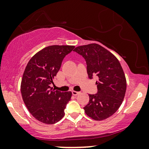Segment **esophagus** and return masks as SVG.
<instances>
[{
    "instance_id": "obj_1",
    "label": "esophagus",
    "mask_w": 149,
    "mask_h": 149,
    "mask_svg": "<svg viewBox=\"0 0 149 149\" xmlns=\"http://www.w3.org/2000/svg\"><path fill=\"white\" fill-rule=\"evenodd\" d=\"M72 95H78L81 93V92H79V91H72Z\"/></svg>"
}]
</instances>
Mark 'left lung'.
Wrapping results in <instances>:
<instances>
[{
    "instance_id": "1",
    "label": "left lung",
    "mask_w": 149,
    "mask_h": 149,
    "mask_svg": "<svg viewBox=\"0 0 149 149\" xmlns=\"http://www.w3.org/2000/svg\"><path fill=\"white\" fill-rule=\"evenodd\" d=\"M85 59L89 79L98 77L97 93L89 94V103L83 108L86 115L95 121L109 118L119 109L125 97L127 82L118 59L97 43L77 47L74 49Z\"/></svg>"
}]
</instances>
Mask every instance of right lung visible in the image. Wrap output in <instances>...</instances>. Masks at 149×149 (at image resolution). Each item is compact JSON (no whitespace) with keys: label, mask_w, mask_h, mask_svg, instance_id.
I'll return each mask as SVG.
<instances>
[{"label":"right lung","mask_w":149,"mask_h":149,"mask_svg":"<svg viewBox=\"0 0 149 149\" xmlns=\"http://www.w3.org/2000/svg\"><path fill=\"white\" fill-rule=\"evenodd\" d=\"M74 48L73 45H51L32 57L21 82L22 99L31 115L38 121L54 124L65 115L71 91L61 92L50 87L60 70L63 59Z\"/></svg>","instance_id":"obj_1"}]
</instances>
